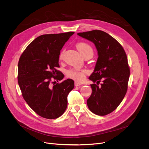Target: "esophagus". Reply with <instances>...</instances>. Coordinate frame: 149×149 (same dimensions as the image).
Instances as JSON below:
<instances>
[{
  "instance_id": "obj_1",
  "label": "esophagus",
  "mask_w": 149,
  "mask_h": 149,
  "mask_svg": "<svg viewBox=\"0 0 149 149\" xmlns=\"http://www.w3.org/2000/svg\"><path fill=\"white\" fill-rule=\"evenodd\" d=\"M74 84H75V87H78V86H79L80 85H81V83H78V82H77V81H75Z\"/></svg>"
}]
</instances>
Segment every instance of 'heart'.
Returning a JSON list of instances; mask_svg holds the SVG:
<instances>
[{
	"label": "heart",
	"instance_id": "heart-1",
	"mask_svg": "<svg viewBox=\"0 0 149 149\" xmlns=\"http://www.w3.org/2000/svg\"><path fill=\"white\" fill-rule=\"evenodd\" d=\"M76 47L81 54L84 57L87 55H93V49L92 47L86 42H79L76 45ZM63 51H61L59 53V59L62 60L63 58ZM88 73V71L86 69L77 70L70 69L66 71V76L71 79L81 82L83 81L86 75Z\"/></svg>",
	"mask_w": 149,
	"mask_h": 149
}]
</instances>
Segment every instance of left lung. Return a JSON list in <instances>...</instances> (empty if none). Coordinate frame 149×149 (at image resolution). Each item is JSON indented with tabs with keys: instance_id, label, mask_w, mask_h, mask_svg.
<instances>
[{
	"instance_id": "1",
	"label": "left lung",
	"mask_w": 149,
	"mask_h": 149,
	"mask_svg": "<svg viewBox=\"0 0 149 149\" xmlns=\"http://www.w3.org/2000/svg\"><path fill=\"white\" fill-rule=\"evenodd\" d=\"M77 34L95 45L99 55L94 71L88 78L97 84L90 85L92 93L87 106L93 113L106 115L116 109L127 91L130 69L126 53L116 40L103 31Z\"/></svg>"
}]
</instances>
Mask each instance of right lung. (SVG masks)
Masks as SVG:
<instances>
[{"mask_svg": "<svg viewBox=\"0 0 149 149\" xmlns=\"http://www.w3.org/2000/svg\"><path fill=\"white\" fill-rule=\"evenodd\" d=\"M74 32L42 35L26 47L18 62V81L24 99L39 116L53 119L65 111L67 96L74 82L61 81L63 74L59 67V55L65 43Z\"/></svg>", "mask_w": 149, "mask_h": 149, "instance_id": "obj_1", "label": "right lung"}]
</instances>
